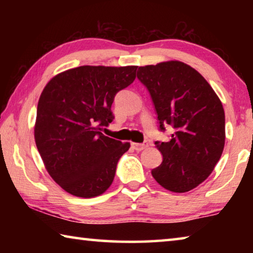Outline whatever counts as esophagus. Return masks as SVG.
Returning <instances> with one entry per match:
<instances>
[{
	"label": "esophagus",
	"instance_id": "obj_1",
	"mask_svg": "<svg viewBox=\"0 0 253 253\" xmlns=\"http://www.w3.org/2000/svg\"><path fill=\"white\" fill-rule=\"evenodd\" d=\"M131 147L135 149V151L137 152H140L143 151V149H145L146 147H148V143L147 142H144V143H131Z\"/></svg>",
	"mask_w": 253,
	"mask_h": 253
}]
</instances>
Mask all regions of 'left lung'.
<instances>
[{
	"mask_svg": "<svg viewBox=\"0 0 253 253\" xmlns=\"http://www.w3.org/2000/svg\"><path fill=\"white\" fill-rule=\"evenodd\" d=\"M137 78L149 91L160 129H174L169 142H155L163 162L152 170L166 190L185 193L212 173L225 143V116L219 97L203 76L172 60L139 67Z\"/></svg>",
	"mask_w": 253,
	"mask_h": 253,
	"instance_id": "left-lung-1",
	"label": "left lung"
}]
</instances>
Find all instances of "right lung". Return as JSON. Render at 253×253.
Segmentation results:
<instances>
[{
	"label": "right lung",
	"instance_id": "add662e5",
	"mask_svg": "<svg viewBox=\"0 0 253 253\" xmlns=\"http://www.w3.org/2000/svg\"><path fill=\"white\" fill-rule=\"evenodd\" d=\"M137 66H81L54 76L37 108L34 139L46 170L63 190L95 198L114 181L130 147L101 132L115 118L116 93L132 84Z\"/></svg>",
	"mask_w": 253,
	"mask_h": 253
}]
</instances>
